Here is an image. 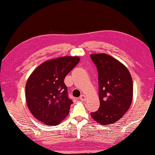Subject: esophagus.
Masks as SVG:
<instances>
[{"mask_svg": "<svg viewBox=\"0 0 155 155\" xmlns=\"http://www.w3.org/2000/svg\"><path fill=\"white\" fill-rule=\"evenodd\" d=\"M80 100L81 101H85L86 100V96H85V95H81V96H80Z\"/></svg>", "mask_w": 155, "mask_h": 155, "instance_id": "1", "label": "esophagus"}]
</instances>
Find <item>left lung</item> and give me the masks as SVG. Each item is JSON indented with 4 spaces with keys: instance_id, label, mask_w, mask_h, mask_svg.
Listing matches in <instances>:
<instances>
[{
    "instance_id": "left-lung-1",
    "label": "left lung",
    "mask_w": 155,
    "mask_h": 155,
    "mask_svg": "<svg viewBox=\"0 0 155 155\" xmlns=\"http://www.w3.org/2000/svg\"><path fill=\"white\" fill-rule=\"evenodd\" d=\"M90 57L97 68L100 107L91 113L101 125L118 121L132 104L133 81L130 71L120 61L109 54H92Z\"/></svg>"
}]
</instances>
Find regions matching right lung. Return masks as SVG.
Returning a JSON list of instances; mask_svg holds the SVG:
<instances>
[{
	"label": "right lung",
	"instance_id": "add662e5",
	"mask_svg": "<svg viewBox=\"0 0 155 155\" xmlns=\"http://www.w3.org/2000/svg\"><path fill=\"white\" fill-rule=\"evenodd\" d=\"M80 60L79 57L69 56L48 60L28 79L25 98L28 109L44 124L57 125L68 115L73 101L68 98L64 79Z\"/></svg>",
	"mask_w": 155,
	"mask_h": 155
}]
</instances>
